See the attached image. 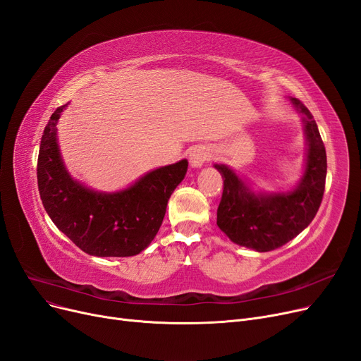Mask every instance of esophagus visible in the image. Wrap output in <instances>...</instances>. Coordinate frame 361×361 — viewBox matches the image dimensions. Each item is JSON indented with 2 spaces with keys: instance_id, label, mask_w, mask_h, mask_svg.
<instances>
[{
  "instance_id": "1",
  "label": "esophagus",
  "mask_w": 361,
  "mask_h": 361,
  "mask_svg": "<svg viewBox=\"0 0 361 361\" xmlns=\"http://www.w3.org/2000/svg\"><path fill=\"white\" fill-rule=\"evenodd\" d=\"M209 158H211L209 150L207 147H203V146H196L190 152V164L195 168L202 166L207 161H209Z\"/></svg>"
}]
</instances>
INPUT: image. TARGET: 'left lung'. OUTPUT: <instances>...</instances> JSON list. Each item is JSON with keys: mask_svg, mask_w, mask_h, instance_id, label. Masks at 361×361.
I'll return each instance as SVG.
<instances>
[{"mask_svg": "<svg viewBox=\"0 0 361 361\" xmlns=\"http://www.w3.org/2000/svg\"><path fill=\"white\" fill-rule=\"evenodd\" d=\"M302 114L308 145L307 166L295 190L289 193L255 195L226 165H214L224 180L216 209V224L231 242L269 252L298 236L316 216L324 193L326 149L317 123L304 103L290 99Z\"/></svg>", "mask_w": 361, "mask_h": 361, "instance_id": "8db88e82", "label": "left lung"}]
</instances>
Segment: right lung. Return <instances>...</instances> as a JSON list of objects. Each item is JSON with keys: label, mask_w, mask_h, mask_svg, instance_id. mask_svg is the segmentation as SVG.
<instances>
[{"label": "right lung", "mask_w": 361, "mask_h": 361, "mask_svg": "<svg viewBox=\"0 0 361 361\" xmlns=\"http://www.w3.org/2000/svg\"><path fill=\"white\" fill-rule=\"evenodd\" d=\"M68 104L57 107L44 130L37 178L42 205L60 231L96 257H133L145 250L164 221L168 199L183 181L185 159L147 172L128 189L99 193L73 181L61 162L56 125Z\"/></svg>", "instance_id": "1"}]
</instances>
